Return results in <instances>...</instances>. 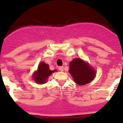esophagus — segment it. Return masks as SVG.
Segmentation results:
<instances>
[{
	"label": "esophagus",
	"mask_w": 123,
	"mask_h": 123,
	"mask_svg": "<svg viewBox=\"0 0 123 123\" xmlns=\"http://www.w3.org/2000/svg\"><path fill=\"white\" fill-rule=\"evenodd\" d=\"M59 71H62L64 70V67L63 66H59Z\"/></svg>",
	"instance_id": "obj_1"
}]
</instances>
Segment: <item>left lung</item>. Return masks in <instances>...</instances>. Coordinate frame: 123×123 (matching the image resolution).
<instances>
[{"instance_id":"8db88e82","label":"left lung","mask_w":123,"mask_h":123,"mask_svg":"<svg viewBox=\"0 0 123 123\" xmlns=\"http://www.w3.org/2000/svg\"><path fill=\"white\" fill-rule=\"evenodd\" d=\"M69 72L75 83L80 86L91 82L96 75L95 70L87 62L80 58H75L70 62Z\"/></svg>"}]
</instances>
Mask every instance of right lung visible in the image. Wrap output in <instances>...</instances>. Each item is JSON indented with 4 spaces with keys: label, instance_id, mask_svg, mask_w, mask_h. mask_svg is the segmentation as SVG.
<instances>
[{
    "label": "right lung",
    "instance_id": "right-lung-1",
    "mask_svg": "<svg viewBox=\"0 0 123 123\" xmlns=\"http://www.w3.org/2000/svg\"><path fill=\"white\" fill-rule=\"evenodd\" d=\"M57 71L56 69L50 70L47 64L44 62H41L39 64L37 70L33 73V79L36 83L43 84L46 83L48 77L52 73Z\"/></svg>",
    "mask_w": 123,
    "mask_h": 123
}]
</instances>
